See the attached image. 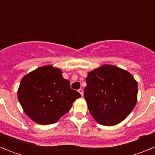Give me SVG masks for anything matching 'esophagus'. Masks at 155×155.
Masks as SVG:
<instances>
[{"mask_svg": "<svg viewBox=\"0 0 155 155\" xmlns=\"http://www.w3.org/2000/svg\"><path fill=\"white\" fill-rule=\"evenodd\" d=\"M78 92L81 94V96H83V94H84V91H83V89H81V88L78 89Z\"/></svg>", "mask_w": 155, "mask_h": 155, "instance_id": "1", "label": "esophagus"}]
</instances>
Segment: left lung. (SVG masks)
I'll use <instances>...</instances> for the list:
<instances>
[{"instance_id": "8db88e82", "label": "left lung", "mask_w": 155, "mask_h": 155, "mask_svg": "<svg viewBox=\"0 0 155 155\" xmlns=\"http://www.w3.org/2000/svg\"><path fill=\"white\" fill-rule=\"evenodd\" d=\"M84 98L93 118L104 126L118 124L135 107L137 82L128 71L103 65L87 74Z\"/></svg>"}]
</instances>
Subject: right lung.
I'll return each mask as SVG.
<instances>
[{"mask_svg":"<svg viewBox=\"0 0 155 155\" xmlns=\"http://www.w3.org/2000/svg\"><path fill=\"white\" fill-rule=\"evenodd\" d=\"M80 97V93L71 89L69 81L63 78L62 71L51 65L25 75L18 90V98L25 114L42 125L57 123Z\"/></svg>","mask_w":155,"mask_h":155,"instance_id":"obj_1","label":"right lung"}]
</instances>
